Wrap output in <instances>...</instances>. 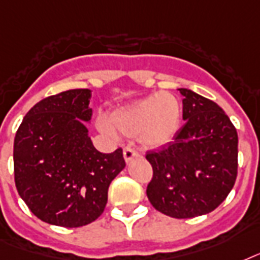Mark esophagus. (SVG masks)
I'll return each mask as SVG.
<instances>
[{
	"instance_id": "obj_1",
	"label": "esophagus",
	"mask_w": 260,
	"mask_h": 260,
	"mask_svg": "<svg viewBox=\"0 0 260 260\" xmlns=\"http://www.w3.org/2000/svg\"><path fill=\"white\" fill-rule=\"evenodd\" d=\"M123 157L124 160H126V162H130L133 158L138 157V153H137L133 148H130V146H126V148L123 149Z\"/></svg>"
}]
</instances>
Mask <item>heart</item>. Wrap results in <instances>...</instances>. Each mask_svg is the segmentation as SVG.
Here are the masks:
<instances>
[{
    "label": "heart",
    "mask_w": 260,
    "mask_h": 260,
    "mask_svg": "<svg viewBox=\"0 0 260 260\" xmlns=\"http://www.w3.org/2000/svg\"><path fill=\"white\" fill-rule=\"evenodd\" d=\"M182 120V106L174 94L156 92L148 98L116 110L110 123L100 120V128L108 134L115 132L126 137L138 136L146 148H158L174 140Z\"/></svg>",
    "instance_id": "b5f03b06"
}]
</instances>
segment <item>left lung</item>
Here are the masks:
<instances>
[{
	"label": "left lung",
	"instance_id": "left-lung-1",
	"mask_svg": "<svg viewBox=\"0 0 260 260\" xmlns=\"http://www.w3.org/2000/svg\"><path fill=\"white\" fill-rule=\"evenodd\" d=\"M183 126L172 142L146 153L153 178L146 195L174 218H192L220 206L236 182L237 132L216 103L180 88Z\"/></svg>",
	"mask_w": 260,
	"mask_h": 260
}]
</instances>
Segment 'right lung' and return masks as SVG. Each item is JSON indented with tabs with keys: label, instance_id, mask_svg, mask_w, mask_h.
<instances>
[{
	"label": "right lung",
	"instance_id": "right-lung-1",
	"mask_svg": "<svg viewBox=\"0 0 260 260\" xmlns=\"http://www.w3.org/2000/svg\"><path fill=\"white\" fill-rule=\"evenodd\" d=\"M89 89H70L40 100L27 112L15 137V183L39 220L77 228L100 217L108 187L126 167L122 149L102 153L84 122H89Z\"/></svg>",
	"mask_w": 260,
	"mask_h": 260
}]
</instances>
